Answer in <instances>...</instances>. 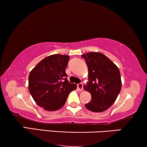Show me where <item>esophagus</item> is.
Returning <instances> with one entry per match:
<instances>
[{"label": "esophagus", "instance_id": "obj_1", "mask_svg": "<svg viewBox=\"0 0 147 147\" xmlns=\"http://www.w3.org/2000/svg\"><path fill=\"white\" fill-rule=\"evenodd\" d=\"M78 89L80 90V91H82L83 90V84L82 83H80L78 84Z\"/></svg>", "mask_w": 147, "mask_h": 147}]
</instances>
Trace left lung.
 Instances as JSON below:
<instances>
[{
    "mask_svg": "<svg viewBox=\"0 0 147 147\" xmlns=\"http://www.w3.org/2000/svg\"><path fill=\"white\" fill-rule=\"evenodd\" d=\"M88 67V83L84 89L90 92L91 101L85 104L90 111H105L115 102L122 87L117 66L106 55L90 52L82 55Z\"/></svg>",
    "mask_w": 147,
    "mask_h": 147,
    "instance_id": "8db88e82",
    "label": "left lung"
}]
</instances>
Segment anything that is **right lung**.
<instances>
[{
    "mask_svg": "<svg viewBox=\"0 0 147 147\" xmlns=\"http://www.w3.org/2000/svg\"><path fill=\"white\" fill-rule=\"evenodd\" d=\"M69 56L55 54L41 60L29 76V90L36 104L47 111L63 107L77 85L70 84L65 73Z\"/></svg>",
    "mask_w": 147,
    "mask_h": 147,
    "instance_id": "right-lung-1",
    "label": "right lung"
}]
</instances>
